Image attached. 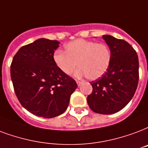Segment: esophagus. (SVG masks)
Here are the masks:
<instances>
[{
    "label": "esophagus",
    "mask_w": 148,
    "mask_h": 148,
    "mask_svg": "<svg viewBox=\"0 0 148 148\" xmlns=\"http://www.w3.org/2000/svg\"><path fill=\"white\" fill-rule=\"evenodd\" d=\"M77 85H78V86H81V85H82V84H83V82H79V81H77Z\"/></svg>",
    "instance_id": "esophagus-1"
}]
</instances>
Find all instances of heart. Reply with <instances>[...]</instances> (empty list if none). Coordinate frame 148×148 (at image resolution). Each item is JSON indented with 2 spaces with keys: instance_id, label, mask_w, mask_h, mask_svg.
I'll return each mask as SVG.
<instances>
[{
  "instance_id": "b5f03b06",
  "label": "heart",
  "mask_w": 148,
  "mask_h": 148,
  "mask_svg": "<svg viewBox=\"0 0 148 148\" xmlns=\"http://www.w3.org/2000/svg\"><path fill=\"white\" fill-rule=\"evenodd\" d=\"M111 57L110 49L106 44L77 39L65 45V52H55L53 60L57 68L66 75L71 74L77 65L76 77L87 76L90 80H95L106 73Z\"/></svg>"
}]
</instances>
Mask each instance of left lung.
<instances>
[{"label":"left lung","instance_id":"left-lung-1","mask_svg":"<svg viewBox=\"0 0 148 148\" xmlns=\"http://www.w3.org/2000/svg\"><path fill=\"white\" fill-rule=\"evenodd\" d=\"M102 38L111 52V63L106 73L91 83L93 91L87 101L93 112L109 115L123 109L134 97L139 80V61L127 42L109 35Z\"/></svg>","mask_w":148,"mask_h":148}]
</instances>
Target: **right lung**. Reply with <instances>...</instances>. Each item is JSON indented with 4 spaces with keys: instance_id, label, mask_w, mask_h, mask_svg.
Wrapping results in <instances>:
<instances>
[{
    "instance_id": "1",
    "label": "right lung",
    "mask_w": 148,
    "mask_h": 148,
    "mask_svg": "<svg viewBox=\"0 0 148 148\" xmlns=\"http://www.w3.org/2000/svg\"><path fill=\"white\" fill-rule=\"evenodd\" d=\"M59 44L39 39L21 47L12 60L11 77L17 98L37 116L53 118L64 113L77 87L54 64L53 56Z\"/></svg>"
}]
</instances>
